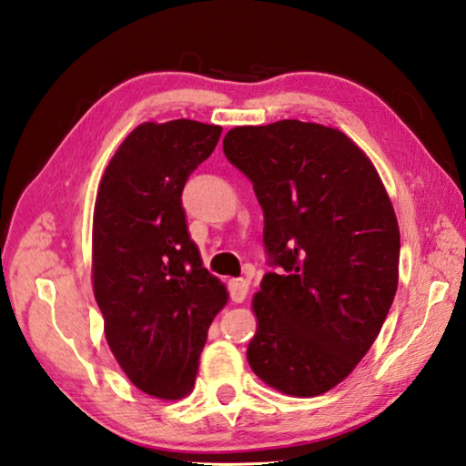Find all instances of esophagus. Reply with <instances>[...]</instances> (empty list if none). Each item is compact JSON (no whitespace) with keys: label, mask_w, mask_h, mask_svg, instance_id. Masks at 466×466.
Wrapping results in <instances>:
<instances>
[{"label":"esophagus","mask_w":466,"mask_h":466,"mask_svg":"<svg viewBox=\"0 0 466 466\" xmlns=\"http://www.w3.org/2000/svg\"><path fill=\"white\" fill-rule=\"evenodd\" d=\"M228 291H230V299L236 303H242L248 295V281L247 279H232L228 283Z\"/></svg>","instance_id":"obj_1"}]
</instances>
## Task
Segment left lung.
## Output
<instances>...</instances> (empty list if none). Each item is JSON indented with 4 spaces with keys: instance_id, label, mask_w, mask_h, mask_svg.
Segmentation results:
<instances>
[{
    "instance_id": "obj_1",
    "label": "left lung",
    "mask_w": 466,
    "mask_h": 466,
    "mask_svg": "<svg viewBox=\"0 0 466 466\" xmlns=\"http://www.w3.org/2000/svg\"><path fill=\"white\" fill-rule=\"evenodd\" d=\"M224 155L248 177L265 211L268 265L247 350L255 375L314 397L352 373L373 346L400 277V226L379 173L326 126H238Z\"/></svg>"
}]
</instances>
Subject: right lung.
<instances>
[{
    "label": "right lung",
    "instance_id": "right-lung-1",
    "mask_svg": "<svg viewBox=\"0 0 466 466\" xmlns=\"http://www.w3.org/2000/svg\"><path fill=\"white\" fill-rule=\"evenodd\" d=\"M219 134L196 120L140 124L109 160L93 211V293L107 344L132 383L160 400L191 391L209 324L228 301L181 201Z\"/></svg>",
    "mask_w": 466,
    "mask_h": 466
}]
</instances>
